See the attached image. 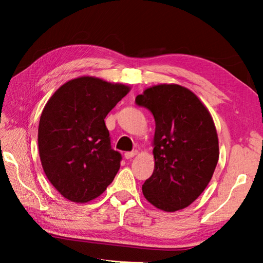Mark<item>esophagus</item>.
I'll use <instances>...</instances> for the list:
<instances>
[{
	"label": "esophagus",
	"mask_w": 263,
	"mask_h": 263,
	"mask_svg": "<svg viewBox=\"0 0 263 263\" xmlns=\"http://www.w3.org/2000/svg\"><path fill=\"white\" fill-rule=\"evenodd\" d=\"M137 154H138L137 150H133V152H127V153L124 154V157H125L126 159H131L132 157H135V156H136Z\"/></svg>",
	"instance_id": "esophagus-1"
}]
</instances>
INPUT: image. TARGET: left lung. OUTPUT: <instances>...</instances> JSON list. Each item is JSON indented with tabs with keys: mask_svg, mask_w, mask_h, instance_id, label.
<instances>
[{
	"mask_svg": "<svg viewBox=\"0 0 263 263\" xmlns=\"http://www.w3.org/2000/svg\"><path fill=\"white\" fill-rule=\"evenodd\" d=\"M136 103L155 117V170L142 192L156 208L184 209L210 182L219 158L214 120L208 108L180 85H157L138 95Z\"/></svg>",
	"mask_w": 263,
	"mask_h": 263,
	"instance_id": "1",
	"label": "left lung"
}]
</instances>
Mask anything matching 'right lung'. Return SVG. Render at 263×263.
<instances>
[{
  "instance_id": "right-lung-1",
  "label": "right lung",
  "mask_w": 263,
  "mask_h": 263,
  "mask_svg": "<svg viewBox=\"0 0 263 263\" xmlns=\"http://www.w3.org/2000/svg\"><path fill=\"white\" fill-rule=\"evenodd\" d=\"M128 91L122 83L80 77L48 99L39 120V157L48 181L64 198L86 203L113 182L122 156L111 149L104 120Z\"/></svg>"
}]
</instances>
